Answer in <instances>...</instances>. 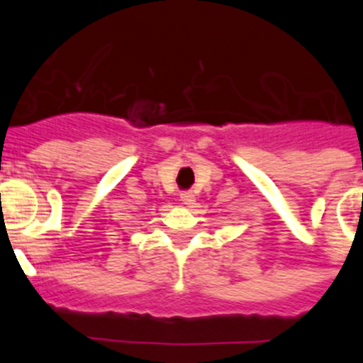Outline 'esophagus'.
I'll use <instances>...</instances> for the list:
<instances>
[{
	"label": "esophagus",
	"instance_id": "1",
	"mask_svg": "<svg viewBox=\"0 0 363 363\" xmlns=\"http://www.w3.org/2000/svg\"><path fill=\"white\" fill-rule=\"evenodd\" d=\"M181 200H182V203L188 205V207H191V205L195 203L196 196L193 195L191 191H182V193H181Z\"/></svg>",
	"mask_w": 363,
	"mask_h": 363
}]
</instances>
